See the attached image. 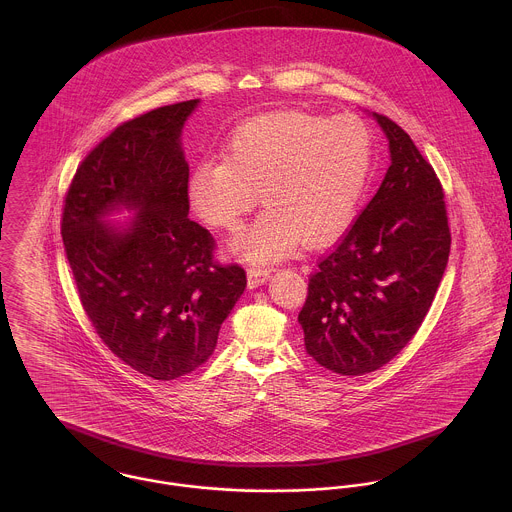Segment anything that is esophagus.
Segmentation results:
<instances>
[{
	"label": "esophagus",
	"mask_w": 512,
	"mask_h": 512,
	"mask_svg": "<svg viewBox=\"0 0 512 512\" xmlns=\"http://www.w3.org/2000/svg\"><path fill=\"white\" fill-rule=\"evenodd\" d=\"M272 272L270 270H262V268H250L248 270V288L254 290V288H260L262 284H266L270 280Z\"/></svg>",
	"instance_id": "esophagus-1"
}]
</instances>
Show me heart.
<instances>
[{
	"label": "heart",
	"instance_id": "heart-1",
	"mask_svg": "<svg viewBox=\"0 0 512 512\" xmlns=\"http://www.w3.org/2000/svg\"><path fill=\"white\" fill-rule=\"evenodd\" d=\"M372 173V132L359 116L270 112L240 124L224 159L193 167L187 199L205 224L236 232L262 195L268 211L234 242L254 264L305 242L325 246L357 217Z\"/></svg>",
	"mask_w": 512,
	"mask_h": 512
}]
</instances>
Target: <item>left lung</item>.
<instances>
[{
    "label": "left lung",
    "mask_w": 512,
    "mask_h": 512,
    "mask_svg": "<svg viewBox=\"0 0 512 512\" xmlns=\"http://www.w3.org/2000/svg\"><path fill=\"white\" fill-rule=\"evenodd\" d=\"M390 167L341 244L319 262L299 311L305 351L361 376L392 361L420 329L443 278L451 234L443 191L410 136L386 116Z\"/></svg>",
    "instance_id": "left-lung-1"
}]
</instances>
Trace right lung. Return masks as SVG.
<instances>
[{"label":"right lung","mask_w":512,"mask_h":512,"mask_svg":"<svg viewBox=\"0 0 512 512\" xmlns=\"http://www.w3.org/2000/svg\"><path fill=\"white\" fill-rule=\"evenodd\" d=\"M201 100L118 126L76 169L63 242L80 303L104 345L155 380H175L215 351L246 288L213 262V236L189 219L181 134ZM130 212L126 221L110 216Z\"/></svg>","instance_id":"obj_1"}]
</instances>
